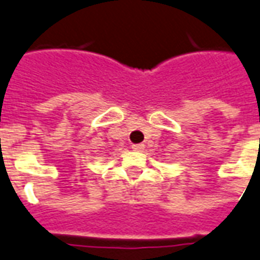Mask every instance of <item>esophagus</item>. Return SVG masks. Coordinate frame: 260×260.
Masks as SVG:
<instances>
[{
	"mask_svg": "<svg viewBox=\"0 0 260 260\" xmlns=\"http://www.w3.org/2000/svg\"><path fill=\"white\" fill-rule=\"evenodd\" d=\"M132 149L135 150V151H139V150L145 149V145H142V143H139V145H132Z\"/></svg>",
	"mask_w": 260,
	"mask_h": 260,
	"instance_id": "esophagus-1",
	"label": "esophagus"
}]
</instances>
